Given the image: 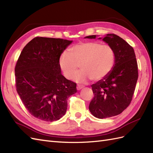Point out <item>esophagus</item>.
I'll list each match as a JSON object with an SVG mask.
<instances>
[{"label":"esophagus","instance_id":"esophagus-1","mask_svg":"<svg viewBox=\"0 0 153 153\" xmlns=\"http://www.w3.org/2000/svg\"><path fill=\"white\" fill-rule=\"evenodd\" d=\"M83 88H84V86L83 85H77V86H76L77 90H80Z\"/></svg>","mask_w":153,"mask_h":153}]
</instances>
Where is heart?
Instances as JSON below:
<instances>
[{
	"label": "heart",
	"instance_id": "heart-1",
	"mask_svg": "<svg viewBox=\"0 0 153 153\" xmlns=\"http://www.w3.org/2000/svg\"><path fill=\"white\" fill-rule=\"evenodd\" d=\"M116 62V53L112 47L100 42H87L78 44L64 51L59 59L60 69L64 76L70 78L80 65L82 71L73 76L77 82L89 79L99 81L105 78L112 71Z\"/></svg>",
	"mask_w": 153,
	"mask_h": 153
}]
</instances>
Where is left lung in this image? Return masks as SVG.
<instances>
[{
	"label": "left lung",
	"mask_w": 153,
	"mask_h": 153,
	"mask_svg": "<svg viewBox=\"0 0 153 153\" xmlns=\"http://www.w3.org/2000/svg\"><path fill=\"white\" fill-rule=\"evenodd\" d=\"M97 36L90 35L85 39H94ZM98 39H102L116 53V62L111 72L91 85L94 97L89 109L94 117L103 119L117 116L129 106L138 73L134 51L126 40L115 34H107Z\"/></svg>",
	"instance_id": "left-lung-1"
}]
</instances>
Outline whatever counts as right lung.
Wrapping results in <instances>:
<instances>
[{"mask_svg":"<svg viewBox=\"0 0 153 153\" xmlns=\"http://www.w3.org/2000/svg\"><path fill=\"white\" fill-rule=\"evenodd\" d=\"M73 40L35 37L22 49L15 68L16 88L33 116L46 122L65 114L68 99L76 93V84L61 73L59 59Z\"/></svg>","mask_w":153,"mask_h":153,"instance_id":"add662e5","label":"right lung"}]
</instances>
